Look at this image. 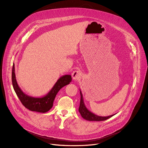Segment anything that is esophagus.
<instances>
[{"instance_id":"34e87169","label":"esophagus","mask_w":148,"mask_h":148,"mask_svg":"<svg viewBox=\"0 0 148 148\" xmlns=\"http://www.w3.org/2000/svg\"><path fill=\"white\" fill-rule=\"evenodd\" d=\"M82 72L80 71H74L73 73H72V77L73 79L74 80H78L82 78Z\"/></svg>"}]
</instances>
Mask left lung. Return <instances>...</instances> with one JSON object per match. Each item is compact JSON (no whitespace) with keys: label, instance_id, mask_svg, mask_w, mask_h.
<instances>
[{"label":"left lung","instance_id":"left-lung-1","mask_svg":"<svg viewBox=\"0 0 148 148\" xmlns=\"http://www.w3.org/2000/svg\"><path fill=\"white\" fill-rule=\"evenodd\" d=\"M80 92L81 98H80V106L79 108V112L80 113L82 117L85 120H87L89 121H105L108 119V118L112 117L115 114H114L108 116H99L94 114V113L91 112L90 110L88 109V108L86 107V105L84 104L83 96L80 89Z\"/></svg>","mask_w":148,"mask_h":148}]
</instances>
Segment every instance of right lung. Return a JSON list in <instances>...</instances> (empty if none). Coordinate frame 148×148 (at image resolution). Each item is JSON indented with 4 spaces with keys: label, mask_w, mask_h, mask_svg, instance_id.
I'll return each instance as SVG.
<instances>
[{
    "label": "right lung",
    "mask_w": 148,
    "mask_h": 148,
    "mask_svg": "<svg viewBox=\"0 0 148 148\" xmlns=\"http://www.w3.org/2000/svg\"><path fill=\"white\" fill-rule=\"evenodd\" d=\"M72 80L71 75H64L60 77L54 84L51 90L43 97H34L26 94L20 89L17 83L15 73V65L13 64L12 70V83L14 89L20 101L26 108L30 111L39 113H45L53 107V101L59 90L69 84Z\"/></svg>",
    "instance_id": "add662e5"
}]
</instances>
